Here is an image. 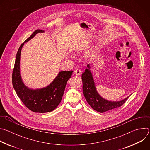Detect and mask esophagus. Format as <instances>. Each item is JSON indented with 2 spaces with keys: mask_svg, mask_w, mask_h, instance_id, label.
Returning a JSON list of instances; mask_svg holds the SVG:
<instances>
[{
  "mask_svg": "<svg viewBox=\"0 0 150 150\" xmlns=\"http://www.w3.org/2000/svg\"><path fill=\"white\" fill-rule=\"evenodd\" d=\"M74 72H75V75H80L81 74V70L79 69H75Z\"/></svg>",
  "mask_w": 150,
  "mask_h": 150,
  "instance_id": "esophagus-1",
  "label": "esophagus"
}]
</instances>
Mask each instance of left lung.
Returning a JSON list of instances; mask_svg holds the SVG:
<instances>
[{"mask_svg": "<svg viewBox=\"0 0 150 150\" xmlns=\"http://www.w3.org/2000/svg\"><path fill=\"white\" fill-rule=\"evenodd\" d=\"M87 67L90 68V65H88ZM88 68H86L82 74V89L83 96L91 108L97 112L103 113L122 106L129 97L120 101H110L103 98L96 91L92 74Z\"/></svg>", "mask_w": 150, "mask_h": 150, "instance_id": "8db88e82", "label": "left lung"}]
</instances>
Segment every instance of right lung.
Returning a JSON list of instances; mask_svg holds the SVG:
<instances>
[{
  "label": "right lung",
  "instance_id": "right-lung-1",
  "mask_svg": "<svg viewBox=\"0 0 150 150\" xmlns=\"http://www.w3.org/2000/svg\"><path fill=\"white\" fill-rule=\"evenodd\" d=\"M43 31L41 30H35L24 42L33 38L38 33ZM24 42L21 44L16 54L12 76L13 87L18 97L31 111L41 113L52 112L60 104L67 82L71 78L73 71L60 72L54 81L45 88L34 90L28 88L23 83L19 72L21 51Z\"/></svg>",
  "mask_w": 150,
  "mask_h": 150
}]
</instances>
